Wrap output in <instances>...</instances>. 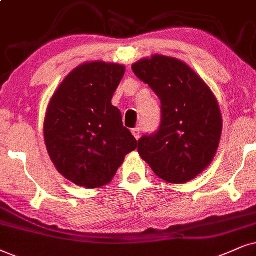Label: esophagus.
Returning a JSON list of instances; mask_svg holds the SVG:
<instances>
[{
    "instance_id": "esophagus-1",
    "label": "esophagus",
    "mask_w": 256,
    "mask_h": 256,
    "mask_svg": "<svg viewBox=\"0 0 256 256\" xmlns=\"http://www.w3.org/2000/svg\"><path fill=\"white\" fill-rule=\"evenodd\" d=\"M132 134H134V137L136 139H139V137H140V128H132Z\"/></svg>"
}]
</instances>
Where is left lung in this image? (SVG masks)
I'll list each match as a JSON object with an SVG mask.
<instances>
[{"mask_svg":"<svg viewBox=\"0 0 256 256\" xmlns=\"http://www.w3.org/2000/svg\"><path fill=\"white\" fill-rule=\"evenodd\" d=\"M132 70L160 99L156 134L138 140V152L166 182L192 180L209 166L218 148L222 116L209 86L183 61L154 56Z\"/></svg>","mask_w":256,"mask_h":256,"instance_id":"left-lung-1","label":"left lung"}]
</instances>
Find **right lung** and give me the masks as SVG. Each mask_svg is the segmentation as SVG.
<instances>
[{"instance_id":"add662e5","label":"right lung","mask_w":256,"mask_h":256,"mask_svg":"<svg viewBox=\"0 0 256 256\" xmlns=\"http://www.w3.org/2000/svg\"><path fill=\"white\" fill-rule=\"evenodd\" d=\"M125 66L102 61L78 66L58 87L44 118L48 154L58 171L79 186L110 183L137 140L111 100Z\"/></svg>"}]
</instances>
